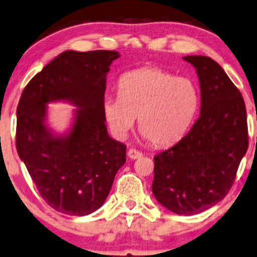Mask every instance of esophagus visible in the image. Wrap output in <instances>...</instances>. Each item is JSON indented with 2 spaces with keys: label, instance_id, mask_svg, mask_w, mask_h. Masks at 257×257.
<instances>
[{
  "label": "esophagus",
  "instance_id": "obj_1",
  "mask_svg": "<svg viewBox=\"0 0 257 257\" xmlns=\"http://www.w3.org/2000/svg\"><path fill=\"white\" fill-rule=\"evenodd\" d=\"M127 156L131 158V160H137V158L143 156V154H142L141 151L136 150V149H130L127 151Z\"/></svg>",
  "mask_w": 257,
  "mask_h": 257
}]
</instances>
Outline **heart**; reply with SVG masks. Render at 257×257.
<instances>
[{
	"label": "heart",
	"instance_id": "b5f03b06",
	"mask_svg": "<svg viewBox=\"0 0 257 257\" xmlns=\"http://www.w3.org/2000/svg\"><path fill=\"white\" fill-rule=\"evenodd\" d=\"M119 96H107L103 114L113 135L125 138L138 118L139 131L156 147L182 138L199 107L195 82L160 68L145 66L120 77Z\"/></svg>",
	"mask_w": 257,
	"mask_h": 257
}]
</instances>
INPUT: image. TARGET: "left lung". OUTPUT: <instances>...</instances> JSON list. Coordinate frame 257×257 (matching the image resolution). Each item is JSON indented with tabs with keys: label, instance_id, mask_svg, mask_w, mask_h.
I'll return each mask as SVG.
<instances>
[{
	"label": "left lung",
	"instance_id": "8db88e82",
	"mask_svg": "<svg viewBox=\"0 0 257 257\" xmlns=\"http://www.w3.org/2000/svg\"><path fill=\"white\" fill-rule=\"evenodd\" d=\"M200 82V116L179 143L154 157L153 193L176 214L192 216L223 200L248 150L242 94L210 57L187 56Z\"/></svg>",
	"mask_w": 257,
	"mask_h": 257
}]
</instances>
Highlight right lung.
I'll list each match as a JSON object with an SVG mask.
<instances>
[{
  "instance_id": "obj_1",
  "label": "right lung",
  "mask_w": 257,
  "mask_h": 257,
  "mask_svg": "<svg viewBox=\"0 0 257 257\" xmlns=\"http://www.w3.org/2000/svg\"><path fill=\"white\" fill-rule=\"evenodd\" d=\"M119 52L65 51L25 87L17 115V150L47 205L69 216L101 207L126 162V145L109 137L103 114L106 76ZM78 107L71 130L57 135L46 123L47 103Z\"/></svg>"
}]
</instances>
